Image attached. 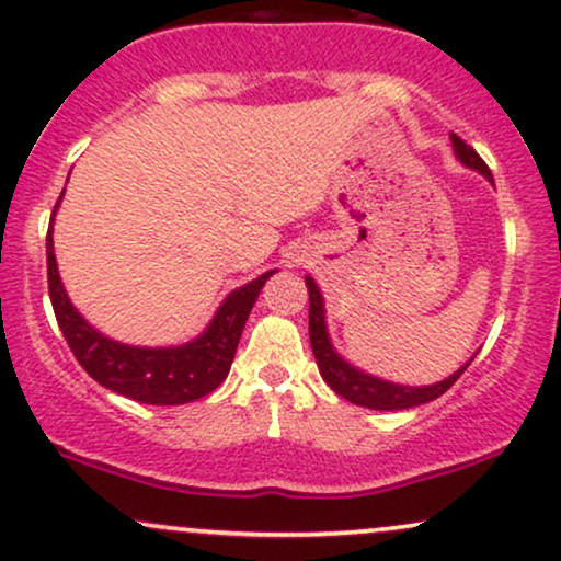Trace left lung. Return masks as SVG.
Instances as JSON below:
<instances>
[{
    "label": "left lung",
    "mask_w": 561,
    "mask_h": 561,
    "mask_svg": "<svg viewBox=\"0 0 561 561\" xmlns=\"http://www.w3.org/2000/svg\"><path fill=\"white\" fill-rule=\"evenodd\" d=\"M450 141H453V154H456L460 165L477 170L479 175H484V179L494 186L492 170L486 168V162L479 158L477 150H471V147L460 137H456V134H450ZM305 285H308V295H310V316H308L310 346H313L318 373H321V378L329 382L333 393H339L350 403H357V407L375 409V411H399V409L422 407V403L435 401L448 391L453 382L463 375L466 367L473 363V357H477V352H473L469 363H463L456 373L448 375L445 380L432 382V386H401V382L382 380L378 375L359 370L357 365H352L350 359H344L342 354L336 352V346H333L329 336V325H325V302H323L321 287L316 285L313 276H305Z\"/></svg>",
    "instance_id": "left-lung-1"
}]
</instances>
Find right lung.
<instances>
[{"label": "right lung", "mask_w": 561, "mask_h": 561, "mask_svg": "<svg viewBox=\"0 0 561 561\" xmlns=\"http://www.w3.org/2000/svg\"><path fill=\"white\" fill-rule=\"evenodd\" d=\"M61 198L64 191L54 207L51 228L46 236L48 295H51L54 313L64 339H67L69 350L75 352L77 363L84 367V373L108 391L122 393L139 403H152V407H179V403L204 399L215 391L219 382L228 378L240 333L245 329L253 302L259 300L261 287L266 285L268 276L276 274V268L232 289L219 302L207 329L191 342L175 346H134L116 342V339L98 331L75 308L61 285L54 256V217Z\"/></svg>", "instance_id": "1"}]
</instances>
